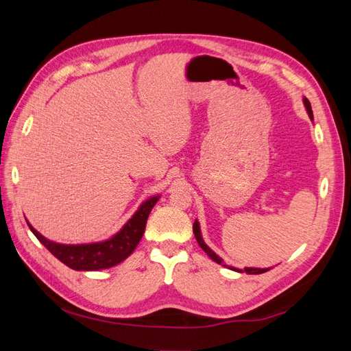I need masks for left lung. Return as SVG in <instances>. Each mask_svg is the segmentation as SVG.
<instances>
[{
	"label": "left lung",
	"mask_w": 351,
	"mask_h": 351,
	"mask_svg": "<svg viewBox=\"0 0 351 351\" xmlns=\"http://www.w3.org/2000/svg\"><path fill=\"white\" fill-rule=\"evenodd\" d=\"M304 101V105H306V110H307V112H309V115H311V119H313V112H312V107H311V102L307 101L306 98L303 99ZM193 232H195V237H196V240H197V243H199V246L204 249L205 252H206V254L208 256L212 259V261H215L217 263H219V265H224V261H222L218 254H215L214 252H212L206 244H205V241L202 240V236H200V230H199V222L197 221H195V224H193ZM232 271H239V269H236V268H231ZM268 269H259V268H244V272L246 274H262V272H267ZM239 272H241V271H239Z\"/></svg>",
	"instance_id": "8db88e82"
}]
</instances>
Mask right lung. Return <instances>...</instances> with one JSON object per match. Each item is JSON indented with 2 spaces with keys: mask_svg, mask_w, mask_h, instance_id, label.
<instances>
[{
  "mask_svg": "<svg viewBox=\"0 0 351 351\" xmlns=\"http://www.w3.org/2000/svg\"><path fill=\"white\" fill-rule=\"evenodd\" d=\"M156 202L158 196L147 199L139 208V210L130 218V221L123 227L119 234H115L112 239L102 243L58 244L47 240L44 236H40L29 222L27 226L30 231L36 236V239L44 244L58 261L67 265L69 268L76 271H98L111 268L114 265L120 263L121 261L130 256L132 252L136 249V246L139 244L143 236L147 217H149Z\"/></svg>",
  "mask_w": 351,
  "mask_h": 351,
  "instance_id": "1",
  "label": "right lung"
}]
</instances>
